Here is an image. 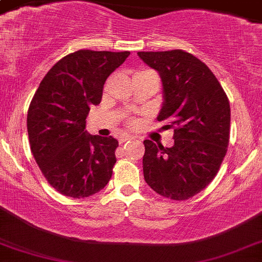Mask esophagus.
Here are the masks:
<instances>
[{
  "mask_svg": "<svg viewBox=\"0 0 262 262\" xmlns=\"http://www.w3.org/2000/svg\"><path fill=\"white\" fill-rule=\"evenodd\" d=\"M133 139V137L129 136V134H123V136L119 137V143H124L126 140H130Z\"/></svg>",
  "mask_w": 262,
  "mask_h": 262,
  "instance_id": "esophagus-1",
  "label": "esophagus"
}]
</instances>
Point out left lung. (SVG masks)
<instances>
[{
    "label": "left lung",
    "mask_w": 262,
    "mask_h": 262,
    "mask_svg": "<svg viewBox=\"0 0 262 262\" xmlns=\"http://www.w3.org/2000/svg\"><path fill=\"white\" fill-rule=\"evenodd\" d=\"M138 56L162 78L163 104L157 119L175 126L170 148L144 140V179L159 195L186 200L211 183L223 163L230 138L229 99L208 66L188 52Z\"/></svg>",
    "instance_id": "obj_1"
}]
</instances>
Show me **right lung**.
<instances>
[{
    "label": "right lung",
    "mask_w": 262,
    "mask_h": 262,
    "mask_svg": "<svg viewBox=\"0 0 262 262\" xmlns=\"http://www.w3.org/2000/svg\"><path fill=\"white\" fill-rule=\"evenodd\" d=\"M129 54L74 52L48 71L34 93L27 114L31 150L47 182L66 196L88 198L111 180L118 140L87 133L85 118Z\"/></svg>",
    "instance_id": "right-lung-1"
}]
</instances>
